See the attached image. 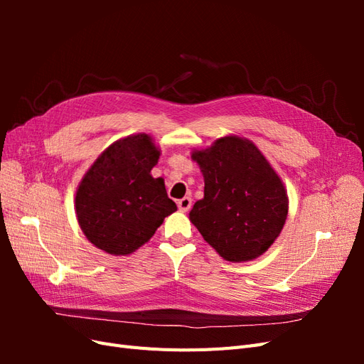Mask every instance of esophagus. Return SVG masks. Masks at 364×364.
Here are the masks:
<instances>
[{
  "instance_id": "esophagus-1",
  "label": "esophagus",
  "mask_w": 364,
  "mask_h": 364,
  "mask_svg": "<svg viewBox=\"0 0 364 364\" xmlns=\"http://www.w3.org/2000/svg\"><path fill=\"white\" fill-rule=\"evenodd\" d=\"M191 205H193V200H191V197H183V199H181L179 202H178V206H179V209L182 213H186V211H190V208H191Z\"/></svg>"
}]
</instances>
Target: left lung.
I'll use <instances>...</instances> for the list:
<instances>
[{"mask_svg":"<svg viewBox=\"0 0 364 364\" xmlns=\"http://www.w3.org/2000/svg\"><path fill=\"white\" fill-rule=\"evenodd\" d=\"M205 179V197L190 220L228 261L262 255L281 234L289 199L279 176L249 139L225 136L194 151Z\"/></svg>","mask_w":364,"mask_h":364,"instance_id":"left-lung-1","label":"left lung"}]
</instances>
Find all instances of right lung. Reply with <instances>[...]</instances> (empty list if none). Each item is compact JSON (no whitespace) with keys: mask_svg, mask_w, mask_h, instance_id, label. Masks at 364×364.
Instances as JSON below:
<instances>
[{"mask_svg":"<svg viewBox=\"0 0 364 364\" xmlns=\"http://www.w3.org/2000/svg\"><path fill=\"white\" fill-rule=\"evenodd\" d=\"M158 159L150 136L139 134L114 142L87 170L75 194V214L94 246L129 255L178 209L164 179L151 178Z\"/></svg>","mask_w":364,"mask_h":364,"instance_id":"obj_1","label":"right lung"}]
</instances>
